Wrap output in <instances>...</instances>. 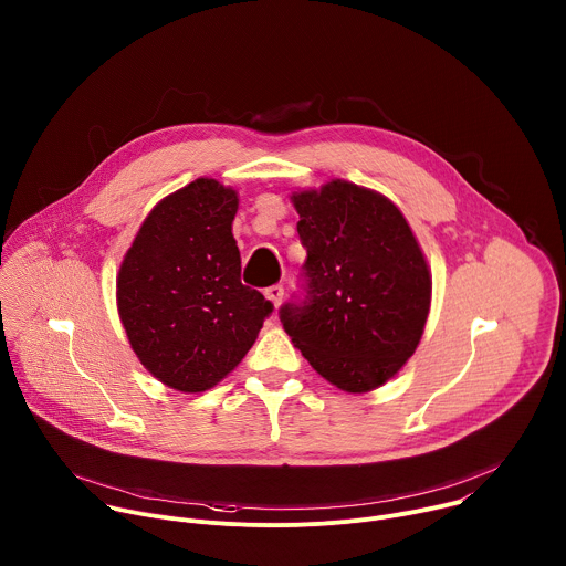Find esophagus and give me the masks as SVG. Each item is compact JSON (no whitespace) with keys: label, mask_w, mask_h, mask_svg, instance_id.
Here are the masks:
<instances>
[{"label":"esophagus","mask_w":566,"mask_h":566,"mask_svg":"<svg viewBox=\"0 0 566 566\" xmlns=\"http://www.w3.org/2000/svg\"><path fill=\"white\" fill-rule=\"evenodd\" d=\"M264 295H266V300L277 308L280 302H282V297H284V289H282L280 284H275V286H269V289L264 291Z\"/></svg>","instance_id":"obj_1"}]
</instances>
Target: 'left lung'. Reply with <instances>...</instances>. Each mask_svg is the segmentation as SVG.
<instances>
[{"label":"left lung","instance_id":"1","mask_svg":"<svg viewBox=\"0 0 566 566\" xmlns=\"http://www.w3.org/2000/svg\"><path fill=\"white\" fill-rule=\"evenodd\" d=\"M291 201L306 249V300L280 308L282 325L322 378L371 391L421 343L432 300L426 255L408 219L376 190L332 179Z\"/></svg>","mask_w":566,"mask_h":566}]
</instances>
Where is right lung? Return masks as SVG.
<instances>
[{
    "label": "right lung",
    "instance_id": "obj_1",
    "mask_svg": "<svg viewBox=\"0 0 566 566\" xmlns=\"http://www.w3.org/2000/svg\"><path fill=\"white\" fill-rule=\"evenodd\" d=\"M237 190L195 179L140 223L116 277V306L140 365L197 394L249 354L273 304L239 280Z\"/></svg>",
    "mask_w": 566,
    "mask_h": 566
}]
</instances>
